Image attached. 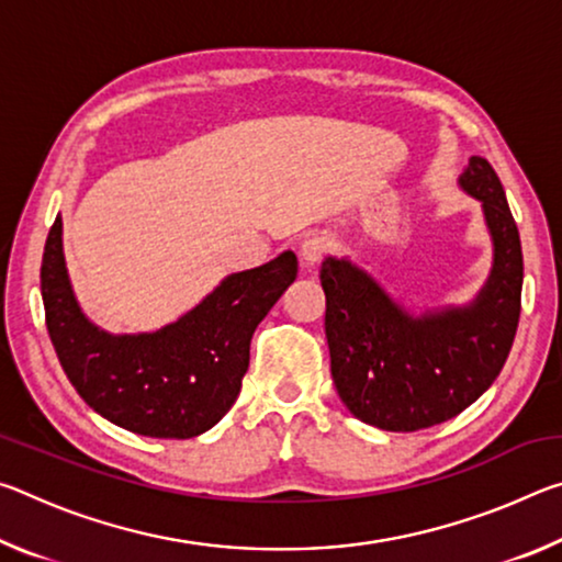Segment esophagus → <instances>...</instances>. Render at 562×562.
<instances>
[{
    "label": "esophagus",
    "instance_id": "obj_1",
    "mask_svg": "<svg viewBox=\"0 0 562 562\" xmlns=\"http://www.w3.org/2000/svg\"><path fill=\"white\" fill-rule=\"evenodd\" d=\"M331 250V240L327 235H307L300 245V258L304 265H315Z\"/></svg>",
    "mask_w": 562,
    "mask_h": 562
}]
</instances>
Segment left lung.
Returning <instances> with one entry per match:
<instances>
[{
	"mask_svg": "<svg viewBox=\"0 0 562 562\" xmlns=\"http://www.w3.org/2000/svg\"><path fill=\"white\" fill-rule=\"evenodd\" d=\"M461 186L486 211L496 265L471 307L412 319L347 260L322 262L331 379L359 422L422 431L471 406L496 382L520 317L522 250L496 170L473 156Z\"/></svg>",
	"mask_w": 562,
	"mask_h": 562,
	"instance_id": "obj_1",
	"label": "left lung"
}]
</instances>
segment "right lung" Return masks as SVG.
Here are the masks:
<instances>
[{"mask_svg":"<svg viewBox=\"0 0 562 562\" xmlns=\"http://www.w3.org/2000/svg\"><path fill=\"white\" fill-rule=\"evenodd\" d=\"M294 278L297 258L282 252L262 268L231 274L154 335L111 337L74 300L56 217L44 245L42 300L56 357L93 412L150 439H193L231 412L255 329Z\"/></svg>","mask_w":562,"mask_h":562,"instance_id":"add662e5","label":"right lung"}]
</instances>
